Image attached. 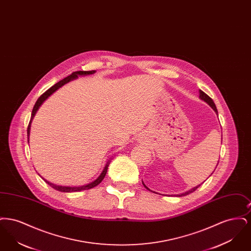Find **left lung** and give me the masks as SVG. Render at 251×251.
Wrapping results in <instances>:
<instances>
[{"label": "left lung", "instance_id": "obj_1", "mask_svg": "<svg viewBox=\"0 0 251 251\" xmlns=\"http://www.w3.org/2000/svg\"><path fill=\"white\" fill-rule=\"evenodd\" d=\"M200 98L201 99V100H203L204 101H206L211 107L213 108L214 110L215 111V113H217V109H216V106H215V102H214V100L209 97V96L207 95L206 93H204L203 92L202 90H200ZM218 165V164H217ZM144 184V182H143ZM201 184H200L199 186H197V187H194V188H192V189H190L189 191L185 192V193H182V194H180V195H179V197H182V196H186V195H189V194H191V193H193L194 191H196L200 186H201ZM144 186L148 189V190H150L145 184H144Z\"/></svg>", "mask_w": 251, "mask_h": 251}]
</instances>
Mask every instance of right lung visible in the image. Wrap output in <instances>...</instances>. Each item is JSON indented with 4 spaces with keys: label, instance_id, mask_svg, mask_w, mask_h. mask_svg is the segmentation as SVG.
I'll return each instance as SVG.
<instances>
[{
    "label": "right lung",
    "instance_id": "1",
    "mask_svg": "<svg viewBox=\"0 0 251 251\" xmlns=\"http://www.w3.org/2000/svg\"><path fill=\"white\" fill-rule=\"evenodd\" d=\"M95 72V71H89V72H84V71H79V72H72L71 75H69L68 77H66L65 79H63V80H61L60 82L58 83H56V84H54V85H52L51 87H50L47 91H45L42 95L40 96L38 99H37V100H36V104H35V106L33 108V111H32V116H31V120L29 121V124H28V128H27V136H28V141H29V134H30V127H31V122H32V120H33V118H34V116H35V114L36 113V111H37V109L39 108V106L42 104V102L48 98L49 96L50 95V94H52L55 90H57L59 87H61L63 84H67L68 82H70L71 80H73V79H75V78H77L78 77V75H88V74H93ZM109 163L110 162H107V164H106V166L105 167L103 168V170H102V172H101V174L99 176V178L98 179H95L93 182H91V183H89V184H86V185H83V186H62V185H57V184H54V183H51V182H50L48 180H46L45 179L44 180L48 183L49 185L50 186V187H52L53 189H55V190H57V191L60 192H65V193H71V192H77V191H82V190H87V189H90V188H93V187H95L97 186L99 183H100V181L103 179V178L105 177V175H106V172H107L108 167H109Z\"/></svg>",
    "mask_w": 251,
    "mask_h": 251
}]
</instances>
